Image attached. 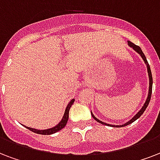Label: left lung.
Returning <instances> with one entry per match:
<instances>
[{"mask_svg":"<svg viewBox=\"0 0 160 160\" xmlns=\"http://www.w3.org/2000/svg\"><path fill=\"white\" fill-rule=\"evenodd\" d=\"M128 45L130 46V47H132V48H133L134 50L136 51V52H138V53H139L140 55H141V57L142 58V59L144 60L145 64H147V68H148V77H149V90H148V97H147V100H146V102H145L144 105L142 106V107L141 108V110H140L139 112L136 114V115L134 116L133 118H132L131 120L128 121V122H126L125 124H123V125H120V126H115V125H110V126H112L114 127V128H119V127H124V126H127V125H129V124H131L132 122H133L134 121H136L138 119V118H139L142 115V113L144 112V111L146 110V108L148 107V104H149V102H150V99H151V95H152V87H153V78H152V73H151V69H150V67H149V64H148V61H147V58H146V57H145L144 53H142V49L140 48V47H138V46H137V45H135L134 43H132V42H130V41H128ZM91 116H92V118L95 119V120L96 121V122H100V123L102 124H104V125H109V124L107 123H105V122H102V121H100L99 119H97V118L95 117V116L92 114V112H91Z\"/></svg>","mask_w":160,"mask_h":160,"instance_id":"1","label":"left lung"}]
</instances>
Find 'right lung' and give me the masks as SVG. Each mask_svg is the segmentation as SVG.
Wrapping results in <instances>:
<instances>
[{
	"label": "right lung",
	"instance_id": "add662e5",
	"mask_svg": "<svg viewBox=\"0 0 160 160\" xmlns=\"http://www.w3.org/2000/svg\"><path fill=\"white\" fill-rule=\"evenodd\" d=\"M74 102H75V99H73L70 101V102H69V104H68V106H67L66 109H65L64 117H63V118H62V120H61L55 127H53V128H52L46 129V130H37V129L32 128H28V127H25V128L29 129L30 131L33 132H35V133L42 134V135H50V134L55 133V132H57L58 131H60L61 129L64 128V127H65V125L67 124V122H68V119H69V109H70V107H71L72 104L74 103Z\"/></svg>",
	"mask_w": 160,
	"mask_h": 160
}]
</instances>
